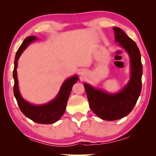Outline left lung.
<instances>
[{"mask_svg": "<svg viewBox=\"0 0 156 156\" xmlns=\"http://www.w3.org/2000/svg\"><path fill=\"white\" fill-rule=\"evenodd\" d=\"M113 30L115 41L128 53L130 58L131 77L128 83L115 94L84 83L91 109L101 119L108 121L121 119L127 115L135 106L142 89V65L138 47L120 28L114 27Z\"/></svg>", "mask_w": 156, "mask_h": 156, "instance_id": "1", "label": "left lung"}]
</instances>
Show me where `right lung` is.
Segmentation results:
<instances>
[{"mask_svg":"<svg viewBox=\"0 0 156 156\" xmlns=\"http://www.w3.org/2000/svg\"><path fill=\"white\" fill-rule=\"evenodd\" d=\"M37 39L38 38L35 36L27 37L23 42L16 54L14 72H13V77L14 79V94L20 111L26 117L36 123L47 125V124H53L57 122L64 114L72 87L76 83H77L79 78L77 75H75L66 79L62 83L56 98L46 104L36 105L26 101L21 96L18 87L16 70L18 61L22 53L27 48L29 44L36 41Z\"/></svg>","mask_w":156,"mask_h":156,"instance_id":"obj_1","label":"right lung"}]
</instances>
